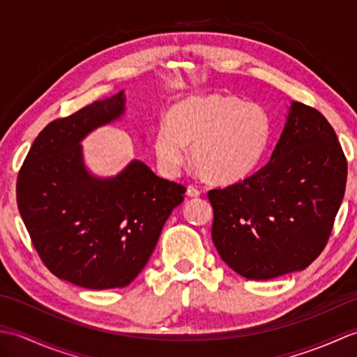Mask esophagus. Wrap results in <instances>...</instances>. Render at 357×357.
I'll return each mask as SVG.
<instances>
[{
	"mask_svg": "<svg viewBox=\"0 0 357 357\" xmlns=\"http://www.w3.org/2000/svg\"><path fill=\"white\" fill-rule=\"evenodd\" d=\"M187 196H190V198H198V196H201V190L195 185H188L187 187Z\"/></svg>",
	"mask_w": 357,
	"mask_h": 357,
	"instance_id": "1",
	"label": "esophagus"
}]
</instances>
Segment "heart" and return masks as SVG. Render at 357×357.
Returning a JSON list of instances; mask_svg holds the SVG:
<instances>
[{
  "label": "heart",
  "instance_id": "b5f03b06",
  "mask_svg": "<svg viewBox=\"0 0 357 357\" xmlns=\"http://www.w3.org/2000/svg\"><path fill=\"white\" fill-rule=\"evenodd\" d=\"M271 138V118L262 105L236 96H188L173 105L158 126L153 150L159 169L178 176L192 161L216 184H234L261 164Z\"/></svg>",
  "mask_w": 357,
  "mask_h": 357
}]
</instances>
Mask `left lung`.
I'll return each instance as SVG.
<instances>
[{
  "instance_id": "1",
  "label": "left lung",
  "mask_w": 357,
  "mask_h": 357,
  "mask_svg": "<svg viewBox=\"0 0 357 357\" xmlns=\"http://www.w3.org/2000/svg\"><path fill=\"white\" fill-rule=\"evenodd\" d=\"M347 172L328 121L310 105L291 102L270 161L244 181L207 193L219 256L255 280L307 268L327 245Z\"/></svg>"
}]
</instances>
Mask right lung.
<instances>
[{"label": "right lung", "mask_w": 357, "mask_h": 357, "mask_svg": "<svg viewBox=\"0 0 357 357\" xmlns=\"http://www.w3.org/2000/svg\"><path fill=\"white\" fill-rule=\"evenodd\" d=\"M124 102L119 92L52 121L18 173V210L43 264L90 290L130 284L184 201V185L156 176L141 161L107 179L86 170L79 141L123 115Z\"/></svg>", "instance_id": "add662e5"}]
</instances>
